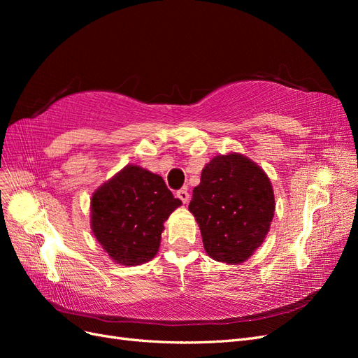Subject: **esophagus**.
Returning <instances> with one entry per match:
<instances>
[{
  "label": "esophagus",
  "instance_id": "esophagus-1",
  "mask_svg": "<svg viewBox=\"0 0 358 358\" xmlns=\"http://www.w3.org/2000/svg\"><path fill=\"white\" fill-rule=\"evenodd\" d=\"M176 196H178V199H179V200H182V203H183V204H187V203L189 201V192H188V189H187V188H182V189H179Z\"/></svg>",
  "mask_w": 358,
  "mask_h": 358
}]
</instances>
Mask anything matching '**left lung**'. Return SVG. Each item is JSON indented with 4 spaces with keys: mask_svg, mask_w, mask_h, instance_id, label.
<instances>
[{
    "mask_svg": "<svg viewBox=\"0 0 358 358\" xmlns=\"http://www.w3.org/2000/svg\"><path fill=\"white\" fill-rule=\"evenodd\" d=\"M188 209L200 227L208 255L241 264L266 239L275 215V194L262 167L231 152L204 166Z\"/></svg>",
    "mask_w": 358,
    "mask_h": 358,
    "instance_id": "obj_1",
    "label": "left lung"
}]
</instances>
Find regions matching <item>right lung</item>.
Listing matches in <instances>:
<instances>
[{
	"label": "right lung",
	"mask_w": 358,
	"mask_h": 358,
	"mask_svg": "<svg viewBox=\"0 0 358 358\" xmlns=\"http://www.w3.org/2000/svg\"><path fill=\"white\" fill-rule=\"evenodd\" d=\"M175 199L159 175L129 164L92 194L91 229L115 263L138 266L152 259Z\"/></svg>",
	"instance_id": "obj_1"
}]
</instances>
